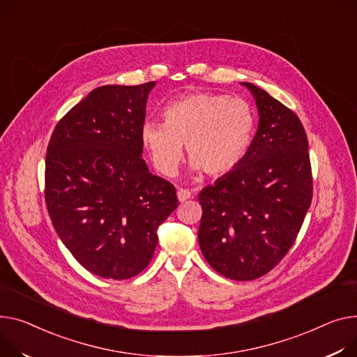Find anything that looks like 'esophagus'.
<instances>
[{
    "mask_svg": "<svg viewBox=\"0 0 357 357\" xmlns=\"http://www.w3.org/2000/svg\"><path fill=\"white\" fill-rule=\"evenodd\" d=\"M176 197H178L179 202H185L186 199L191 198V191H188V189H183V188H179L178 192H176Z\"/></svg>",
    "mask_w": 357,
    "mask_h": 357,
    "instance_id": "1",
    "label": "esophagus"
}]
</instances>
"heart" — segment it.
<instances>
[{"instance_id": "b5f03b06", "label": "heart", "mask_w": 357, "mask_h": 357, "mask_svg": "<svg viewBox=\"0 0 357 357\" xmlns=\"http://www.w3.org/2000/svg\"><path fill=\"white\" fill-rule=\"evenodd\" d=\"M163 122L146 121L140 139L155 168L174 176L186 144L191 169L222 176L238 166L250 151L255 130L251 105L241 98L192 93L163 109Z\"/></svg>"}]
</instances>
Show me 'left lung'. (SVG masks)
I'll return each mask as SVG.
<instances>
[{
  "instance_id": "8db88e82",
  "label": "left lung",
  "mask_w": 357,
  "mask_h": 357,
  "mask_svg": "<svg viewBox=\"0 0 357 357\" xmlns=\"http://www.w3.org/2000/svg\"><path fill=\"white\" fill-rule=\"evenodd\" d=\"M258 128L248 153L198 195L201 251L209 266L236 281L267 274L296 241L310 208L313 179L300 119L252 83Z\"/></svg>"
}]
</instances>
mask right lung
I'll list each match as a JSON object with an SVG mask.
<instances>
[{"instance_id": "1", "label": "right lung", "mask_w": 357, "mask_h": 357, "mask_svg": "<svg viewBox=\"0 0 357 357\" xmlns=\"http://www.w3.org/2000/svg\"><path fill=\"white\" fill-rule=\"evenodd\" d=\"M156 82L91 90L57 123L45 155V204L66 248L91 274L144 270L175 186L149 172L140 129Z\"/></svg>"}]
</instances>
